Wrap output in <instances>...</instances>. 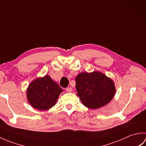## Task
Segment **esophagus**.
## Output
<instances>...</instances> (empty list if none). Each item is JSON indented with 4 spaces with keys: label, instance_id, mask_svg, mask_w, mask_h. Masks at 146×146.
<instances>
[{
    "label": "esophagus",
    "instance_id": "obj_1",
    "mask_svg": "<svg viewBox=\"0 0 146 146\" xmlns=\"http://www.w3.org/2000/svg\"><path fill=\"white\" fill-rule=\"evenodd\" d=\"M66 91L67 92H71L73 91V89L71 87H68V88H66Z\"/></svg>",
    "mask_w": 146,
    "mask_h": 146
}]
</instances>
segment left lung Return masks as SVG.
<instances>
[{"instance_id":"1","label":"left lung","mask_w":146,"mask_h":146,"mask_svg":"<svg viewBox=\"0 0 146 146\" xmlns=\"http://www.w3.org/2000/svg\"><path fill=\"white\" fill-rule=\"evenodd\" d=\"M77 96L85 107L100 108L111 100L115 93L113 82L99 71L83 72L75 78Z\"/></svg>"}]
</instances>
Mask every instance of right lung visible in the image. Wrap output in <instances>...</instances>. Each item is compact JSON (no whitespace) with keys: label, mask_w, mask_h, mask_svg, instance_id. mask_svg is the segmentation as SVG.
<instances>
[{"label":"right lung","mask_w":146,"mask_h":146,"mask_svg":"<svg viewBox=\"0 0 146 146\" xmlns=\"http://www.w3.org/2000/svg\"><path fill=\"white\" fill-rule=\"evenodd\" d=\"M63 90L49 75L36 78L29 85L27 89V98L36 109L47 110L55 105Z\"/></svg>","instance_id":"right-lung-1"}]
</instances>
